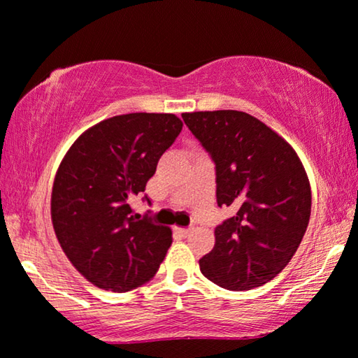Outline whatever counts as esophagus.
I'll use <instances>...</instances> for the list:
<instances>
[{
    "label": "esophagus",
    "mask_w": 358,
    "mask_h": 358,
    "mask_svg": "<svg viewBox=\"0 0 358 358\" xmlns=\"http://www.w3.org/2000/svg\"><path fill=\"white\" fill-rule=\"evenodd\" d=\"M192 231H194L192 228H176V233H178L179 236H182V238H187Z\"/></svg>",
    "instance_id": "34e87169"
}]
</instances>
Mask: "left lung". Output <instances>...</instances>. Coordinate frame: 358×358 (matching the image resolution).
<instances>
[{
  "instance_id": "1",
  "label": "left lung",
  "mask_w": 358,
  "mask_h": 358,
  "mask_svg": "<svg viewBox=\"0 0 358 358\" xmlns=\"http://www.w3.org/2000/svg\"><path fill=\"white\" fill-rule=\"evenodd\" d=\"M182 119L217 171L218 207L234 215L215 228L199 261L210 282L252 290L280 273L296 252L311 215V189L295 150L256 117L205 110Z\"/></svg>"
}]
</instances>
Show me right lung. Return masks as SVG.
I'll list each match as a JSON object with an SVG mask.
<instances>
[{
	"label": "right lung",
	"instance_id": "add662e5",
	"mask_svg": "<svg viewBox=\"0 0 358 358\" xmlns=\"http://www.w3.org/2000/svg\"><path fill=\"white\" fill-rule=\"evenodd\" d=\"M180 130L182 120L174 114L110 117L80 135L58 166L53 229L70 262L96 287L130 292L158 272L173 233L140 218L130 200L145 192Z\"/></svg>",
	"mask_w": 358,
	"mask_h": 358
}]
</instances>
